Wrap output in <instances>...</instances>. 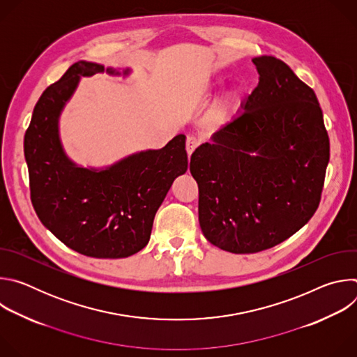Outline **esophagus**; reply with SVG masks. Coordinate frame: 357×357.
<instances>
[{"label":"esophagus","instance_id":"obj_1","mask_svg":"<svg viewBox=\"0 0 357 357\" xmlns=\"http://www.w3.org/2000/svg\"><path fill=\"white\" fill-rule=\"evenodd\" d=\"M199 144H200V141H199L196 137H193V135H190V137L186 138V152H188L189 157L192 155V152L197 148Z\"/></svg>","mask_w":357,"mask_h":357}]
</instances>
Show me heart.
Listing matches in <instances>:
<instances>
[{
	"instance_id": "b5f03b06",
	"label": "heart",
	"mask_w": 357,
	"mask_h": 357,
	"mask_svg": "<svg viewBox=\"0 0 357 357\" xmlns=\"http://www.w3.org/2000/svg\"><path fill=\"white\" fill-rule=\"evenodd\" d=\"M220 79H208V80H203L197 89H196V96L197 98H205L213 89H216L219 84H220ZM237 98L236 94H230L227 98H226V105H231L233 101Z\"/></svg>"
}]
</instances>
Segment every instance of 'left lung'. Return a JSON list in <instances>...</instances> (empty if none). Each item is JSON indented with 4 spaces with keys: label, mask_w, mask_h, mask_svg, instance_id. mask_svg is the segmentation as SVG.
Returning <instances> with one entry per match:
<instances>
[{
    "label": "left lung",
    "mask_w": 357,
    "mask_h": 357,
    "mask_svg": "<svg viewBox=\"0 0 357 357\" xmlns=\"http://www.w3.org/2000/svg\"><path fill=\"white\" fill-rule=\"evenodd\" d=\"M252 63L259 86L190 157L202 233L234 254L271 248L307 225L329 162L314 90L274 56Z\"/></svg>",
    "instance_id": "obj_1"
}]
</instances>
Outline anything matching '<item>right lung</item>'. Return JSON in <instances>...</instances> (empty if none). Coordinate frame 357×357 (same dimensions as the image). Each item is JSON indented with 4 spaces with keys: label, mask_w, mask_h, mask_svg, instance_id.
Segmentation results:
<instances>
[{
    "label": "right lung",
    "mask_w": 357,
    "mask_h": 357,
    "mask_svg": "<svg viewBox=\"0 0 357 357\" xmlns=\"http://www.w3.org/2000/svg\"><path fill=\"white\" fill-rule=\"evenodd\" d=\"M128 76L79 61L39 97L25 132L31 200L42 225L69 248L94 259H124L142 250L175 178L188 169L183 134L161 149L131 154L106 168L76 165L63 149L59 119L82 77Z\"/></svg>",
    "instance_id": "1"
}]
</instances>
